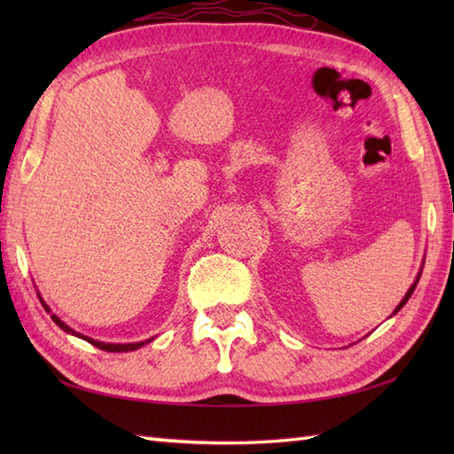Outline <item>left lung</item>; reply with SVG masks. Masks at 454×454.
Instances as JSON below:
<instances>
[{"mask_svg":"<svg viewBox=\"0 0 454 454\" xmlns=\"http://www.w3.org/2000/svg\"><path fill=\"white\" fill-rule=\"evenodd\" d=\"M416 283H418V281H416ZM416 283H413V285H411V288H410V291H408V294H406V296H403V301H402V302H400V306L396 308V312L400 310V308H402L403 304H406V302H408V298L411 296V293H413V288H416Z\"/></svg>","mask_w":454,"mask_h":454,"instance_id":"8db88e82","label":"left lung"}]
</instances>
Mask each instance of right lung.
I'll use <instances>...</instances> for the list:
<instances>
[{"mask_svg": "<svg viewBox=\"0 0 454 454\" xmlns=\"http://www.w3.org/2000/svg\"><path fill=\"white\" fill-rule=\"evenodd\" d=\"M44 308H46V304H43ZM48 310V308H46ZM52 320H54V324L58 325V327H62L64 332H67V333H72V335H78V337H82V340H85L88 343H91V345H95L98 347V349H103V351H109V353H124V351H134V349H138V347H142L144 345V341H140V343H124V345H114V343H103V341H95V340H90V337H85V335H82V333H75L72 327H67L60 317L58 316H54L52 314Z\"/></svg>", "mask_w": 454, "mask_h": 454, "instance_id": "add662e5", "label": "right lung"}]
</instances>
